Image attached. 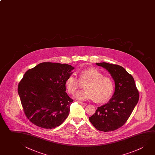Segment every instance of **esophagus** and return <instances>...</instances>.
<instances>
[{
	"mask_svg": "<svg viewBox=\"0 0 155 155\" xmlns=\"http://www.w3.org/2000/svg\"><path fill=\"white\" fill-rule=\"evenodd\" d=\"M79 104H81V105H83V106H86L87 105V103H84V102H79Z\"/></svg>",
	"mask_w": 155,
	"mask_h": 155,
	"instance_id": "1",
	"label": "esophagus"
}]
</instances>
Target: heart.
I'll list each match as a JSON object with an SVG mask.
<instances>
[{
	"label": "heart",
	"instance_id": "obj_1",
	"mask_svg": "<svg viewBox=\"0 0 155 155\" xmlns=\"http://www.w3.org/2000/svg\"><path fill=\"white\" fill-rule=\"evenodd\" d=\"M79 79L75 74H72L66 79L65 86L70 94L76 92L81 83L84 84V90L77 92L75 97L81 101L95 100L97 102L108 100L113 95L114 83L109 77L95 68H85L79 71Z\"/></svg>",
	"mask_w": 155,
	"mask_h": 155
}]
</instances>
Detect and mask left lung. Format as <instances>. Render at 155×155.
Masks as SVG:
<instances>
[{"instance_id":"left-lung-1","label":"left lung","mask_w":155,"mask_h":155,"mask_svg":"<svg viewBox=\"0 0 155 155\" xmlns=\"http://www.w3.org/2000/svg\"><path fill=\"white\" fill-rule=\"evenodd\" d=\"M96 64L108 70L115 81V89L108 102L98 107L89 119L98 130L113 131L124 125L130 117L138 102V90L132 76L122 66L107 63Z\"/></svg>"}]
</instances>
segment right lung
I'll list each match as a JSON object with an SVG mask.
<instances>
[{
	"instance_id": "right-lung-1",
	"label": "right lung",
	"mask_w": 155,
	"mask_h": 155,
	"mask_svg": "<svg viewBox=\"0 0 155 155\" xmlns=\"http://www.w3.org/2000/svg\"><path fill=\"white\" fill-rule=\"evenodd\" d=\"M74 68L64 64L40 63L25 73L18 92L25 115L40 127L52 129L68 116L74 100L66 92V79Z\"/></svg>"
}]
</instances>
